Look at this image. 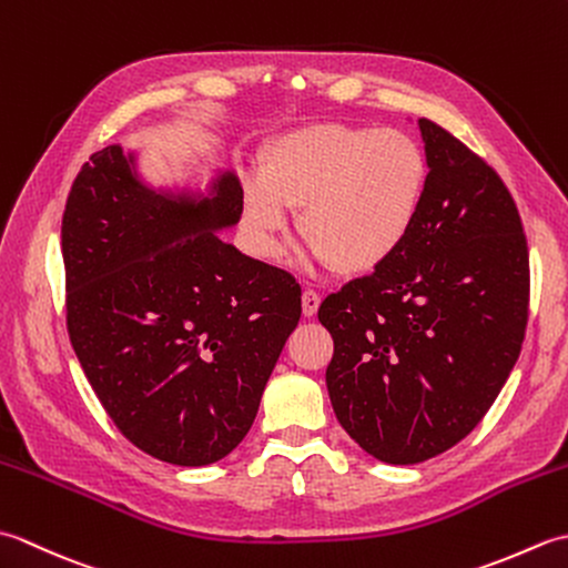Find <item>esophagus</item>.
Segmentation results:
<instances>
[{
  "label": "esophagus",
  "instance_id": "esophagus-1",
  "mask_svg": "<svg viewBox=\"0 0 568 568\" xmlns=\"http://www.w3.org/2000/svg\"><path fill=\"white\" fill-rule=\"evenodd\" d=\"M317 310H320V295L315 291H305L303 293V315L315 317Z\"/></svg>",
  "mask_w": 568,
  "mask_h": 568
}]
</instances>
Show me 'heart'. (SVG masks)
I'll list each match as a JSON object with an SVG mask.
<instances>
[{"mask_svg": "<svg viewBox=\"0 0 568 568\" xmlns=\"http://www.w3.org/2000/svg\"><path fill=\"white\" fill-rule=\"evenodd\" d=\"M427 190V159L400 129L315 124L275 139L261 180L244 190V222L275 253L287 210L300 213L310 256L346 275L371 273L407 241Z\"/></svg>", "mask_w": 568, "mask_h": 568, "instance_id": "1", "label": "heart"}]
</instances>
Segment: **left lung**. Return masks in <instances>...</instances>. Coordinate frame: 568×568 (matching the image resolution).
<instances>
[{"label":"left lung","mask_w":568,"mask_h":568,"mask_svg":"<svg viewBox=\"0 0 568 568\" xmlns=\"http://www.w3.org/2000/svg\"><path fill=\"white\" fill-rule=\"evenodd\" d=\"M427 190L390 261L320 307L334 339L327 390L339 425L378 462H427L474 429L520 356L529 256L508 187L417 119Z\"/></svg>","instance_id":"8db88e82"}]
</instances>
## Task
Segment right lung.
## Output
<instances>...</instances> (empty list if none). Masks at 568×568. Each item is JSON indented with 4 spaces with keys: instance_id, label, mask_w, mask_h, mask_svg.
<instances>
[{
    "instance_id": "add662e5",
    "label": "right lung",
    "mask_w": 568,
    "mask_h": 568,
    "mask_svg": "<svg viewBox=\"0 0 568 568\" xmlns=\"http://www.w3.org/2000/svg\"><path fill=\"white\" fill-rule=\"evenodd\" d=\"M141 151L92 153L63 214L68 332L106 415L175 466L232 454L300 322L291 273L224 244L244 210L232 165L151 185Z\"/></svg>"
}]
</instances>
